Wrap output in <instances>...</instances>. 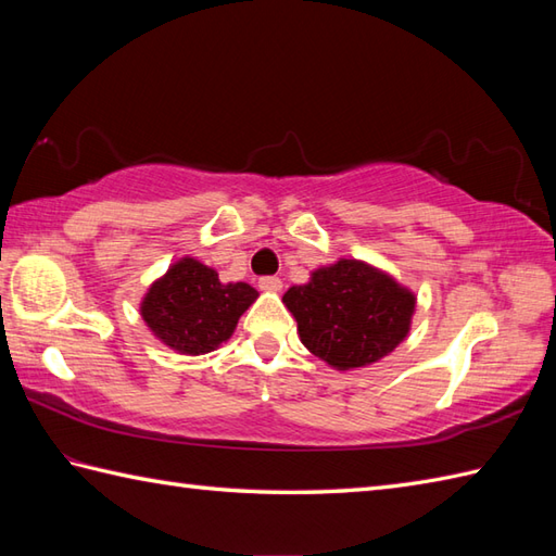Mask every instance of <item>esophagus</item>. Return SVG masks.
<instances>
[{
    "label": "esophagus",
    "mask_w": 556,
    "mask_h": 556,
    "mask_svg": "<svg viewBox=\"0 0 556 556\" xmlns=\"http://www.w3.org/2000/svg\"><path fill=\"white\" fill-rule=\"evenodd\" d=\"M257 287L267 293H279L281 291V279L279 277H263L257 281Z\"/></svg>",
    "instance_id": "34e87169"
}]
</instances>
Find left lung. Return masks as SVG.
Returning a JSON list of instances; mask_svg holds the SVG:
<instances>
[{"mask_svg": "<svg viewBox=\"0 0 556 556\" xmlns=\"http://www.w3.org/2000/svg\"><path fill=\"white\" fill-rule=\"evenodd\" d=\"M301 344L334 370L389 356L410 332L416 293L365 260L339 257L285 293Z\"/></svg>", "mask_w": 556, "mask_h": 556, "instance_id": "8db88e82", "label": "left lung"}]
</instances>
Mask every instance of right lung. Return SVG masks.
I'll return each mask as SVG.
<instances>
[{"label": "right lung", "mask_w": 556, "mask_h": 556, "mask_svg": "<svg viewBox=\"0 0 556 556\" xmlns=\"http://www.w3.org/2000/svg\"><path fill=\"white\" fill-rule=\"evenodd\" d=\"M257 296L245 281L222 285L217 269L184 255L148 287L140 317L164 346L181 356H203L231 339Z\"/></svg>", "instance_id": "1"}]
</instances>
